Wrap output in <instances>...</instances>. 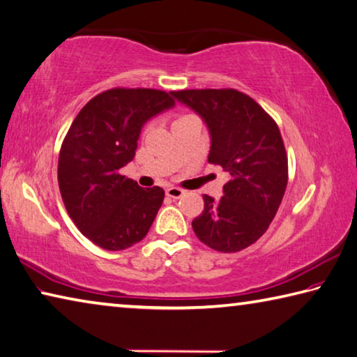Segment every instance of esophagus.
I'll return each mask as SVG.
<instances>
[{"label":"esophagus","instance_id":"esophagus-1","mask_svg":"<svg viewBox=\"0 0 357 357\" xmlns=\"http://www.w3.org/2000/svg\"><path fill=\"white\" fill-rule=\"evenodd\" d=\"M165 193H167V197H170V198H181L184 195V190L183 189H179V187H173V185H170V187H167V190H165Z\"/></svg>","mask_w":357,"mask_h":357}]
</instances>
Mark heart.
Returning <instances> with one entry per match:
<instances>
[{
  "label": "heart",
  "mask_w": 357,
  "mask_h": 357,
  "mask_svg": "<svg viewBox=\"0 0 357 357\" xmlns=\"http://www.w3.org/2000/svg\"><path fill=\"white\" fill-rule=\"evenodd\" d=\"M184 116H189V114H184V115H179L176 120H181V119H184Z\"/></svg>",
  "instance_id": "b5f03b06"
}]
</instances>
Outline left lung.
<instances>
[{
    "instance_id": "1",
    "label": "left lung",
    "mask_w": 357,
    "mask_h": 357,
    "mask_svg": "<svg viewBox=\"0 0 357 357\" xmlns=\"http://www.w3.org/2000/svg\"><path fill=\"white\" fill-rule=\"evenodd\" d=\"M198 112L211 132V164L229 173L225 195H203L204 211L192 222L197 237L220 252H237L268 229L289 179L286 146L276 121L236 89L172 92Z\"/></svg>"
}]
</instances>
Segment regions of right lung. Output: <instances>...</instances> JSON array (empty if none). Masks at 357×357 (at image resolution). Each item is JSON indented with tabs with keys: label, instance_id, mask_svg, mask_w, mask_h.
Segmentation results:
<instances>
[{
	"label": "right lung",
	"instance_id": "add662e5",
	"mask_svg": "<svg viewBox=\"0 0 357 357\" xmlns=\"http://www.w3.org/2000/svg\"><path fill=\"white\" fill-rule=\"evenodd\" d=\"M173 105L164 90L114 87L71 123L57 164L59 190L76 228L101 248H129L150 231L165 192L144 189L120 168L135 156L144 123Z\"/></svg>",
	"mask_w": 357,
	"mask_h": 357
}]
</instances>
